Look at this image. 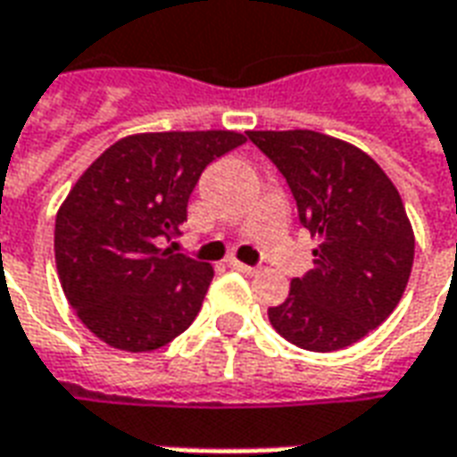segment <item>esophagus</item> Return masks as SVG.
<instances>
[{"mask_svg":"<svg viewBox=\"0 0 457 457\" xmlns=\"http://www.w3.org/2000/svg\"><path fill=\"white\" fill-rule=\"evenodd\" d=\"M228 266L238 273H246V276H253V273H259L256 266H248V263H241V261H228Z\"/></svg>","mask_w":457,"mask_h":457,"instance_id":"34e87169","label":"esophagus"}]
</instances>
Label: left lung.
<instances>
[{
  "mask_svg": "<svg viewBox=\"0 0 457 457\" xmlns=\"http://www.w3.org/2000/svg\"><path fill=\"white\" fill-rule=\"evenodd\" d=\"M281 171L298 221L320 244L269 320L298 348L330 353L378 328L398 306L415 238L401 194L366 151L319 131H248Z\"/></svg>",
  "mask_w": 457,
  "mask_h": 457,
  "instance_id": "obj_1",
  "label": "left lung"
}]
</instances>
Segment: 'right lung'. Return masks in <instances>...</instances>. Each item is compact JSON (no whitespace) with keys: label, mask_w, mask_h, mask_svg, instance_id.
Returning <instances> with one entry per match:
<instances>
[{"label":"right lung","mask_w":457,"mask_h":457,"mask_svg":"<svg viewBox=\"0 0 457 457\" xmlns=\"http://www.w3.org/2000/svg\"><path fill=\"white\" fill-rule=\"evenodd\" d=\"M246 144L236 131H162L116 141L56 213L54 256L69 306L119 351L144 353L194 323L213 269L176 253L187 206L211 162Z\"/></svg>","instance_id":"add662e5"}]
</instances>
